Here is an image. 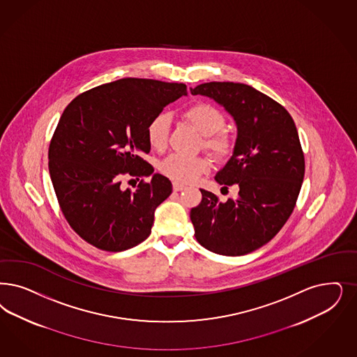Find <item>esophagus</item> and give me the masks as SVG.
Returning <instances> with one entry per match:
<instances>
[{
	"instance_id": "1",
	"label": "esophagus",
	"mask_w": 357,
	"mask_h": 357,
	"mask_svg": "<svg viewBox=\"0 0 357 357\" xmlns=\"http://www.w3.org/2000/svg\"><path fill=\"white\" fill-rule=\"evenodd\" d=\"M172 188H174V191H182V190H185V185H182V183H178V182H174L172 183Z\"/></svg>"
}]
</instances>
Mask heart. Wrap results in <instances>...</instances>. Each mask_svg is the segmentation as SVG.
<instances>
[{"instance_id": "obj_1", "label": "heart", "mask_w": 357, "mask_h": 357, "mask_svg": "<svg viewBox=\"0 0 357 357\" xmlns=\"http://www.w3.org/2000/svg\"><path fill=\"white\" fill-rule=\"evenodd\" d=\"M185 121L192 125L203 135V146L218 158H225L231 154L234 142L232 138L222 129L225 119L216 107L199 102L183 113ZM170 130V117L167 114H158L148 125V141L155 150H163L167 146ZM208 160L203 157H185L182 154H172L162 160L160 169L166 176L178 183H191L197 181L203 172L208 170Z\"/></svg>"}]
</instances>
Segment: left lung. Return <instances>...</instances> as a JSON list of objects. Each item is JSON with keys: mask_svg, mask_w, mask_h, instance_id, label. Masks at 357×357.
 <instances>
[{"mask_svg": "<svg viewBox=\"0 0 357 357\" xmlns=\"http://www.w3.org/2000/svg\"><path fill=\"white\" fill-rule=\"evenodd\" d=\"M212 98L237 126L232 157L216 182L237 185V197L220 202L200 190L202 202L190 218L199 244L222 256H243L280 232L295 207L305 176V157L289 112L253 86L211 82L191 88Z\"/></svg>", "mask_w": 357, "mask_h": 357, "instance_id": "left-lung-1", "label": "left lung"}]
</instances>
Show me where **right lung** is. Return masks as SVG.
<instances>
[{"mask_svg": "<svg viewBox=\"0 0 357 357\" xmlns=\"http://www.w3.org/2000/svg\"><path fill=\"white\" fill-rule=\"evenodd\" d=\"M185 95L183 83L125 77L67 105L50 144V176L64 218L86 243L121 252L148 238L155 209L172 192L169 178L142 158L148 125ZM123 176L152 181L123 190Z\"/></svg>", "mask_w": 357, "mask_h": 357, "instance_id": "obj_1", "label": "right lung"}]
</instances>
